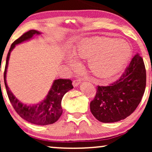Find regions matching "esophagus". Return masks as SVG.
Wrapping results in <instances>:
<instances>
[{
	"mask_svg": "<svg viewBox=\"0 0 152 152\" xmlns=\"http://www.w3.org/2000/svg\"><path fill=\"white\" fill-rule=\"evenodd\" d=\"M80 83H81L80 80H75L73 81V82H72V85H73L74 87H76V86H78L80 84Z\"/></svg>",
	"mask_w": 152,
	"mask_h": 152,
	"instance_id": "obj_1",
	"label": "esophagus"
}]
</instances>
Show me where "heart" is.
<instances>
[{
  "mask_svg": "<svg viewBox=\"0 0 152 152\" xmlns=\"http://www.w3.org/2000/svg\"><path fill=\"white\" fill-rule=\"evenodd\" d=\"M71 55L78 60H86L89 71L98 78L113 77L122 69L131 55V46L124 39L104 37L82 41L73 47ZM68 62L76 68L77 62L69 57Z\"/></svg>",
  "mask_w": 152,
  "mask_h": 152,
  "instance_id": "obj_1",
  "label": "heart"
}]
</instances>
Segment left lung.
<instances>
[{"label":"left lung","mask_w":152,"mask_h":152,"mask_svg":"<svg viewBox=\"0 0 152 152\" xmlns=\"http://www.w3.org/2000/svg\"><path fill=\"white\" fill-rule=\"evenodd\" d=\"M146 86V70L142 57L136 55L120 78L108 86H98L90 109L104 123L125 119L140 104Z\"/></svg>","instance_id":"8db88e82"}]
</instances>
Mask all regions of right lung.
Returning a JSON list of instances; mask_svg holds the SVG:
<instances>
[{"label": "right lung", "instance_id": "add662e5", "mask_svg": "<svg viewBox=\"0 0 152 152\" xmlns=\"http://www.w3.org/2000/svg\"><path fill=\"white\" fill-rule=\"evenodd\" d=\"M41 34V32L39 31L34 30H30L16 39L11 45L6 59L5 68L4 72V82L10 102L18 115L23 119L32 124L37 125H48V124L55 123L61 115L63 112L61 107L62 98L68 91L73 88L71 80H63V79L55 80L53 82L48 95L42 101L37 103V104H27L21 102L12 93L8 87L6 81L10 54L13 49L16 45L30 41L32 39L33 37L35 35H39Z\"/></svg>", "mask_w": 152, "mask_h": 152}]
</instances>
